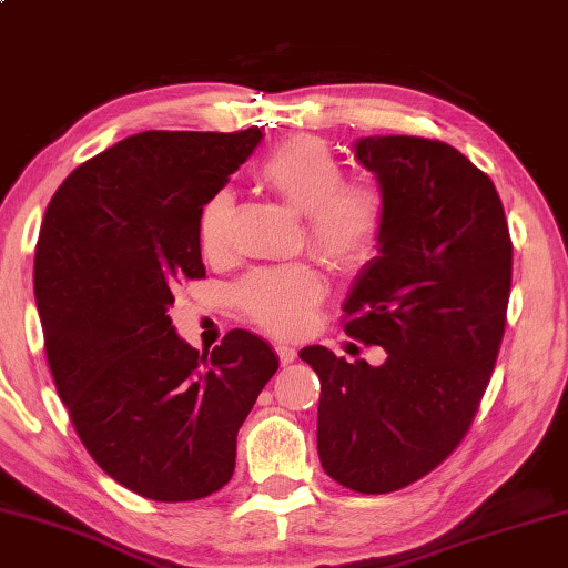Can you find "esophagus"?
Segmentation results:
<instances>
[{
    "mask_svg": "<svg viewBox=\"0 0 568 568\" xmlns=\"http://www.w3.org/2000/svg\"><path fill=\"white\" fill-rule=\"evenodd\" d=\"M274 349H276V355H278V362H282L284 367L292 365V362L296 359V349L290 347V345H284V342H278V345H276Z\"/></svg>",
    "mask_w": 568,
    "mask_h": 568,
    "instance_id": "obj_1",
    "label": "esophagus"
}]
</instances>
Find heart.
Returning <instances> with one entry per match:
<instances>
[{
    "instance_id": "obj_1",
    "label": "heart",
    "mask_w": 568,
    "mask_h": 568,
    "mask_svg": "<svg viewBox=\"0 0 568 568\" xmlns=\"http://www.w3.org/2000/svg\"><path fill=\"white\" fill-rule=\"evenodd\" d=\"M256 175L286 206L304 216L306 246L332 268L367 264L379 246L387 219L385 193L372 181H345V163L312 135L272 148ZM231 191L211 193L199 216L203 254L223 256L231 239ZM324 296V278L310 264L258 268L239 284L236 300L251 320L274 334H300Z\"/></svg>"
}]
</instances>
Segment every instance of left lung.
<instances>
[{"label": "left lung", "instance_id": "8db88e82", "mask_svg": "<svg viewBox=\"0 0 568 568\" xmlns=\"http://www.w3.org/2000/svg\"><path fill=\"white\" fill-rule=\"evenodd\" d=\"M355 158L375 173L387 219L377 256L345 300V332L379 345V367L327 347L300 357L320 375L322 468L357 494H393L458 448L506 329L510 246L494 181L453 145L372 135Z\"/></svg>", "mask_w": 568, "mask_h": 568}]
</instances>
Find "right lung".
<instances>
[{"label": "right lung", "instance_id": "add662e5", "mask_svg": "<svg viewBox=\"0 0 568 568\" xmlns=\"http://www.w3.org/2000/svg\"><path fill=\"white\" fill-rule=\"evenodd\" d=\"M262 138L145 130L78 165L44 211L34 300L54 387L92 460L143 498L226 486L239 427L278 367L246 329L199 355L169 317L173 292L206 276L203 203Z\"/></svg>", "mask_w": 568, "mask_h": 568}]
</instances>
